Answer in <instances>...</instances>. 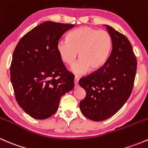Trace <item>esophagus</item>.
Masks as SVG:
<instances>
[{
	"label": "esophagus",
	"mask_w": 148,
	"mask_h": 148,
	"mask_svg": "<svg viewBox=\"0 0 148 148\" xmlns=\"http://www.w3.org/2000/svg\"><path fill=\"white\" fill-rule=\"evenodd\" d=\"M78 82H79V79L77 78V77H74V85H75V87H77L78 86Z\"/></svg>",
	"instance_id": "34e87169"
}]
</instances>
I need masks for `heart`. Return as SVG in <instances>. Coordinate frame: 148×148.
<instances>
[{
  "label": "heart",
  "instance_id": "1",
  "mask_svg": "<svg viewBox=\"0 0 148 148\" xmlns=\"http://www.w3.org/2000/svg\"><path fill=\"white\" fill-rule=\"evenodd\" d=\"M112 38L109 32L90 26H82L71 31L68 39L58 41L56 49L62 60L71 65L77 57L80 58L71 67L77 75L84 74L90 69L97 70L107 63L112 50Z\"/></svg>",
  "mask_w": 148,
  "mask_h": 148
}]
</instances>
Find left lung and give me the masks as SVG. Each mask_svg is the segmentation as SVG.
Here are the masks:
<instances>
[{
	"label": "left lung",
	"mask_w": 148,
	"mask_h": 148,
	"mask_svg": "<svg viewBox=\"0 0 148 148\" xmlns=\"http://www.w3.org/2000/svg\"><path fill=\"white\" fill-rule=\"evenodd\" d=\"M106 27L113 43L108 61L79 81L86 92L80 110L96 122L110 118L122 108L131 95L137 69L136 57L127 38L111 26Z\"/></svg>",
	"instance_id": "obj_1"
}]
</instances>
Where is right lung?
Returning <instances> with one entry per match:
<instances>
[{
  "label": "right lung",
  "mask_w": 148,
  "mask_h": 148,
  "mask_svg": "<svg viewBox=\"0 0 148 148\" xmlns=\"http://www.w3.org/2000/svg\"><path fill=\"white\" fill-rule=\"evenodd\" d=\"M74 24L46 21L20 39L10 64V81L18 105L33 118L44 120L58 110L61 97L74 86L56 46Z\"/></svg>",
  "instance_id": "obj_1"
}]
</instances>
